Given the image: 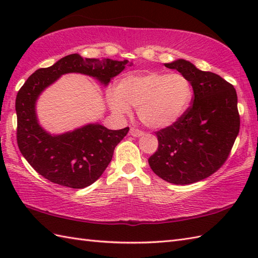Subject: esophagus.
<instances>
[{
  "label": "esophagus",
  "mask_w": 258,
  "mask_h": 258,
  "mask_svg": "<svg viewBox=\"0 0 258 258\" xmlns=\"http://www.w3.org/2000/svg\"><path fill=\"white\" fill-rule=\"evenodd\" d=\"M130 135L134 136V138H140V136H143L144 135V132H142V131H140L139 128L132 127V128L130 130Z\"/></svg>",
  "instance_id": "obj_1"
}]
</instances>
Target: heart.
Returning a JSON list of instances; mask_svg holds the SVG:
<instances>
[{
	"label": "heart",
	"mask_w": 258,
	"mask_h": 258,
	"mask_svg": "<svg viewBox=\"0 0 258 258\" xmlns=\"http://www.w3.org/2000/svg\"><path fill=\"white\" fill-rule=\"evenodd\" d=\"M191 87L182 74L152 72L143 75H127L120 79L116 90L109 91L106 101L118 117L136 107L144 125L164 128L176 123L188 108Z\"/></svg>",
	"instance_id": "heart-1"
}]
</instances>
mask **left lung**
I'll return each mask as SVG.
<instances>
[{
	"mask_svg": "<svg viewBox=\"0 0 258 258\" xmlns=\"http://www.w3.org/2000/svg\"><path fill=\"white\" fill-rule=\"evenodd\" d=\"M193 87V104L176 123L156 132L157 151L149 164L158 177L176 185L211 176L231 153L239 132L237 94L220 75L179 58L164 64Z\"/></svg>",
	"mask_w": 258,
	"mask_h": 258,
	"instance_id": "left-lung-1",
	"label": "left lung"
}]
</instances>
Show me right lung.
Instances as JSON below:
<instances>
[{"mask_svg": "<svg viewBox=\"0 0 258 258\" xmlns=\"http://www.w3.org/2000/svg\"><path fill=\"white\" fill-rule=\"evenodd\" d=\"M127 63V59L83 58L80 54H70L50 68L36 70L26 80L15 101L18 145L25 160L43 177L71 188L90 186L105 171L115 147L130 128L113 131L98 123H91L71 132L51 134L38 123V96L68 73L89 75L106 86Z\"/></svg>", "mask_w": 258, "mask_h": 258, "instance_id": "obj_1", "label": "right lung"}]
</instances>
